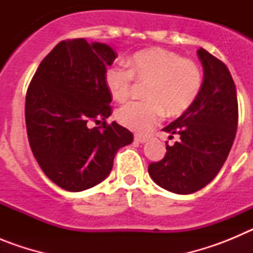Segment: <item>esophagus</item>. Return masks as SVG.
Returning a JSON list of instances; mask_svg holds the SVG:
<instances>
[{
	"label": "esophagus",
	"instance_id": "34e87169",
	"mask_svg": "<svg viewBox=\"0 0 253 253\" xmlns=\"http://www.w3.org/2000/svg\"><path fill=\"white\" fill-rule=\"evenodd\" d=\"M134 140H135L137 143H140V144H143V143H146L147 140H148V138L142 137V135H134Z\"/></svg>",
	"mask_w": 253,
	"mask_h": 253
}]
</instances>
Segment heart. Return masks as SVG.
Wrapping results in <instances>:
<instances>
[{"mask_svg":"<svg viewBox=\"0 0 253 253\" xmlns=\"http://www.w3.org/2000/svg\"><path fill=\"white\" fill-rule=\"evenodd\" d=\"M126 69L113 67L105 73V84L115 101L123 102L131 92L133 80L148 84L144 102H129L120 107L116 119L123 126L146 133L167 116H178L200 93L203 75L193 60L163 48H146L126 59Z\"/></svg>","mask_w":253,"mask_h":253,"instance_id":"b5f03b06","label":"heart"}]
</instances>
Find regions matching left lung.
Returning a JSON list of instances; mask_svg holds the SVG:
<instances>
[{
    "label": "left lung",
    "mask_w": 253,
    "mask_h": 253,
    "mask_svg": "<svg viewBox=\"0 0 253 253\" xmlns=\"http://www.w3.org/2000/svg\"><path fill=\"white\" fill-rule=\"evenodd\" d=\"M204 69L200 93L180 118L162 130L178 138L166 143V154L148 166L149 176L162 189L181 195L199 191L213 180L227 160L238 125L237 91L229 69L200 48Z\"/></svg>",
    "instance_id": "left-lung-1"
}]
</instances>
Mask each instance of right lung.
<instances>
[{
    "mask_svg": "<svg viewBox=\"0 0 253 253\" xmlns=\"http://www.w3.org/2000/svg\"><path fill=\"white\" fill-rule=\"evenodd\" d=\"M118 55L107 44L63 40L42 60L29 84L25 120L40 169L67 191H84L109 176L118 149L133 134L113 122L106 67ZM104 122L91 128V121Z\"/></svg>",
    "mask_w": 253,
    "mask_h": 253,
    "instance_id": "right-lung-1",
    "label": "right lung"
}]
</instances>
